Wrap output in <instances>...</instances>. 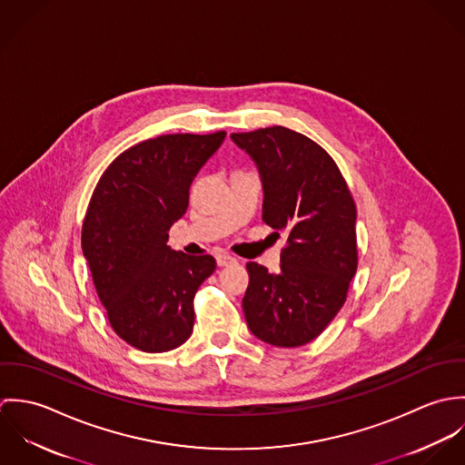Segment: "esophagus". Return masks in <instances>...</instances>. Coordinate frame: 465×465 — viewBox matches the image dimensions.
Segmentation results:
<instances>
[{
	"instance_id": "esophagus-1",
	"label": "esophagus",
	"mask_w": 465,
	"mask_h": 465,
	"mask_svg": "<svg viewBox=\"0 0 465 465\" xmlns=\"http://www.w3.org/2000/svg\"><path fill=\"white\" fill-rule=\"evenodd\" d=\"M236 263V258H232L231 254H225V252H220L216 254V265L218 266H229Z\"/></svg>"
}]
</instances>
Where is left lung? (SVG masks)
<instances>
[{"instance_id":"8db88e82","label":"left lung","mask_w":465,"mask_h":465,"mask_svg":"<svg viewBox=\"0 0 465 465\" xmlns=\"http://www.w3.org/2000/svg\"><path fill=\"white\" fill-rule=\"evenodd\" d=\"M258 168L263 220L288 232L281 270L249 263L243 313L275 347L315 340L340 312L356 273V207L330 153L284 127L231 134Z\"/></svg>"}]
</instances>
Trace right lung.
I'll list each match as a JSON object with an SVG mask.
<instances>
[{
  "instance_id": "1",
  "label": "right lung",
  "mask_w": 465,
  "mask_h": 465,
  "mask_svg": "<svg viewBox=\"0 0 465 465\" xmlns=\"http://www.w3.org/2000/svg\"><path fill=\"white\" fill-rule=\"evenodd\" d=\"M225 133L168 134L125 150L105 170L82 225V252L113 330L144 352H166L193 332V297L213 256L172 251L200 168Z\"/></svg>"
}]
</instances>
